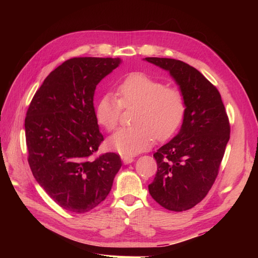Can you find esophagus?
I'll return each instance as SVG.
<instances>
[{"label":"esophagus","mask_w":258,"mask_h":258,"mask_svg":"<svg viewBox=\"0 0 258 258\" xmlns=\"http://www.w3.org/2000/svg\"><path fill=\"white\" fill-rule=\"evenodd\" d=\"M121 160L123 161L124 165H129V163H131L132 161L135 160L134 157H131V156H126V155H122L121 156Z\"/></svg>","instance_id":"esophagus-1"}]
</instances>
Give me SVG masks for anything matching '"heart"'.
I'll use <instances>...</instances> for the list:
<instances>
[{
	"label": "heart",
	"mask_w": 258,
	"mask_h": 258,
	"mask_svg": "<svg viewBox=\"0 0 258 258\" xmlns=\"http://www.w3.org/2000/svg\"><path fill=\"white\" fill-rule=\"evenodd\" d=\"M117 98L105 93L95 108L97 122L106 131L116 128L122 108L137 107L131 122L134 127L121 128L107 140L111 150L132 156L150 148L158 141L173 137L184 121L186 100L176 87L167 86L144 73H132L117 86Z\"/></svg>",
	"instance_id": "1"
}]
</instances>
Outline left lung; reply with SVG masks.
<instances>
[{
  "label": "left lung",
  "instance_id": "left-lung-1",
  "mask_svg": "<svg viewBox=\"0 0 258 258\" xmlns=\"http://www.w3.org/2000/svg\"><path fill=\"white\" fill-rule=\"evenodd\" d=\"M145 60L169 71L186 100L181 131L154 154L157 172L148 185L157 204L181 212L198 205L213 186L230 138V123L220 91L198 70L170 58Z\"/></svg>",
  "mask_w": 258,
  "mask_h": 258
}]
</instances>
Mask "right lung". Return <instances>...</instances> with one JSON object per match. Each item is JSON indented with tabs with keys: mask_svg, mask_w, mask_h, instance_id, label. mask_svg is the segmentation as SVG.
I'll use <instances>...</instances> for the list:
<instances>
[{
	"mask_svg": "<svg viewBox=\"0 0 258 258\" xmlns=\"http://www.w3.org/2000/svg\"><path fill=\"white\" fill-rule=\"evenodd\" d=\"M119 58L80 57L64 61L46 77L25 119L32 174L62 209L86 213L110 194L121 167L118 154L95 155L103 136L93 95Z\"/></svg>",
	"mask_w": 258,
	"mask_h": 258,
	"instance_id": "add662e5",
	"label": "right lung"
}]
</instances>
